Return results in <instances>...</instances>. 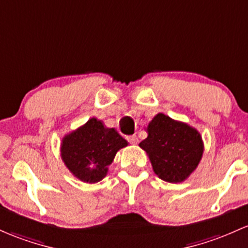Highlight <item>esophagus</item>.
<instances>
[{
  "label": "esophagus",
  "instance_id": "esophagus-1",
  "mask_svg": "<svg viewBox=\"0 0 248 248\" xmlns=\"http://www.w3.org/2000/svg\"><path fill=\"white\" fill-rule=\"evenodd\" d=\"M127 140H128L132 145H137L139 142V139L137 135H130V137H127Z\"/></svg>",
  "mask_w": 248,
  "mask_h": 248
}]
</instances>
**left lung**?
<instances>
[{
	"mask_svg": "<svg viewBox=\"0 0 248 248\" xmlns=\"http://www.w3.org/2000/svg\"><path fill=\"white\" fill-rule=\"evenodd\" d=\"M148 137L140 146L154 173L167 182H182L195 170L203 153L200 133L185 122L159 113L147 127Z\"/></svg>",
	"mask_w": 248,
	"mask_h": 248,
	"instance_id": "8db88e82",
	"label": "left lung"
}]
</instances>
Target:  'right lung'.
I'll use <instances>...</instances> for the list:
<instances>
[{
    "mask_svg": "<svg viewBox=\"0 0 248 248\" xmlns=\"http://www.w3.org/2000/svg\"><path fill=\"white\" fill-rule=\"evenodd\" d=\"M128 145L114 128L101 120L89 119L83 126L62 139L61 157L78 180L89 184L101 181L119 149Z\"/></svg>",
    "mask_w": 248,
    "mask_h": 248,
    "instance_id": "right-lung-1",
    "label": "right lung"
}]
</instances>
